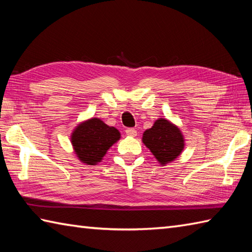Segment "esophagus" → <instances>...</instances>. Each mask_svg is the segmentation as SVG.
I'll return each instance as SVG.
<instances>
[{"label": "esophagus", "mask_w": 252, "mask_h": 252, "mask_svg": "<svg viewBox=\"0 0 252 252\" xmlns=\"http://www.w3.org/2000/svg\"><path fill=\"white\" fill-rule=\"evenodd\" d=\"M126 135L132 136V137H134V136L137 135V131L135 129H133V127H129V129H126Z\"/></svg>", "instance_id": "34e87169"}]
</instances>
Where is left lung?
Here are the masks:
<instances>
[{
	"label": "left lung",
	"instance_id": "obj_1",
	"mask_svg": "<svg viewBox=\"0 0 252 252\" xmlns=\"http://www.w3.org/2000/svg\"><path fill=\"white\" fill-rule=\"evenodd\" d=\"M142 141L161 165L174 161L185 146L180 127L164 118H159L143 133Z\"/></svg>",
	"mask_w": 252,
	"mask_h": 252
}]
</instances>
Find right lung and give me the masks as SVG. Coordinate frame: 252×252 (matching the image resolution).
Returning <instances> with one entry per match:
<instances>
[{
	"instance_id": "add662e5",
	"label": "right lung",
	"mask_w": 252,
	"mask_h": 252,
	"mask_svg": "<svg viewBox=\"0 0 252 252\" xmlns=\"http://www.w3.org/2000/svg\"><path fill=\"white\" fill-rule=\"evenodd\" d=\"M116 127L107 126L99 118H91L74 127L70 140L80 161L95 165L103 160L107 151L120 140Z\"/></svg>"
}]
</instances>
